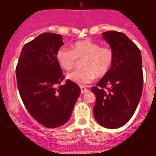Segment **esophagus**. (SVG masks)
Returning <instances> with one entry per match:
<instances>
[{
    "label": "esophagus",
    "instance_id": "34e87169",
    "mask_svg": "<svg viewBox=\"0 0 156 156\" xmlns=\"http://www.w3.org/2000/svg\"><path fill=\"white\" fill-rule=\"evenodd\" d=\"M80 91H81L82 94H84V93H87V92H88V89H86L85 87H80Z\"/></svg>",
    "mask_w": 156,
    "mask_h": 156
}]
</instances>
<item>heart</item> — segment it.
I'll list each match as a JSON object with an SVG mask.
<instances>
[{
	"label": "heart",
	"mask_w": 156,
	"mask_h": 156,
	"mask_svg": "<svg viewBox=\"0 0 156 156\" xmlns=\"http://www.w3.org/2000/svg\"><path fill=\"white\" fill-rule=\"evenodd\" d=\"M56 60L66 70H69L76 64L77 58H84L80 69L72 71L67 75L68 79L80 85L89 83L96 76H105L110 69L114 61V52L109 47H101L91 40H82L73 45L72 51L61 48L56 53Z\"/></svg>",
	"instance_id": "b5f03b06"
}]
</instances>
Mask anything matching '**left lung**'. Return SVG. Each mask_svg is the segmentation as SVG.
<instances>
[{
  "mask_svg": "<svg viewBox=\"0 0 156 156\" xmlns=\"http://www.w3.org/2000/svg\"><path fill=\"white\" fill-rule=\"evenodd\" d=\"M102 34L114 52V61L98 87H92L96 96L93 112L100 125L115 129L130 120L141 99L142 59L140 50L125 34L110 31Z\"/></svg>",
  "mask_w": 156,
  "mask_h": 156,
  "instance_id": "obj_1",
  "label": "left lung"
}]
</instances>
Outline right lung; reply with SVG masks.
I'll use <instances>...</instances> for the list:
<instances>
[{
  "mask_svg": "<svg viewBox=\"0 0 156 156\" xmlns=\"http://www.w3.org/2000/svg\"><path fill=\"white\" fill-rule=\"evenodd\" d=\"M63 44L60 34H41L25 44L16 68L25 106L46 128H58L69 120L80 93L79 87L69 80L58 86L64 77L55 55Z\"/></svg>",
  "mask_w": 156,
  "mask_h": 156,
  "instance_id": "right-lung-1",
  "label": "right lung"
}]
</instances>
